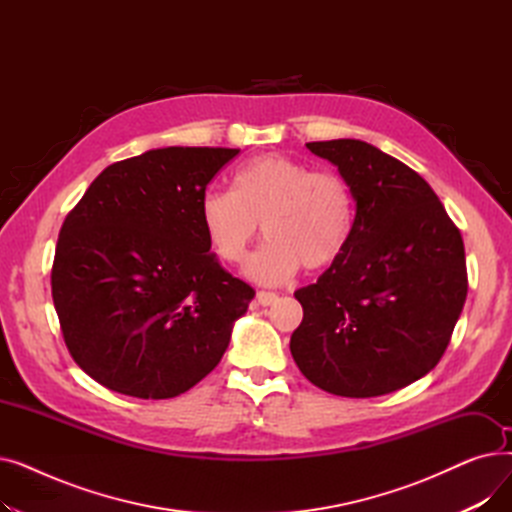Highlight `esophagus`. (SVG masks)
<instances>
[{
	"label": "esophagus",
	"mask_w": 512,
	"mask_h": 512,
	"mask_svg": "<svg viewBox=\"0 0 512 512\" xmlns=\"http://www.w3.org/2000/svg\"><path fill=\"white\" fill-rule=\"evenodd\" d=\"M255 301H257V305H261V307H270V305H274V303L278 301V294H276V292H270V290H259Z\"/></svg>",
	"instance_id": "1"
}]
</instances>
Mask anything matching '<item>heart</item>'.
Masks as SVG:
<instances>
[{"mask_svg": "<svg viewBox=\"0 0 512 512\" xmlns=\"http://www.w3.org/2000/svg\"><path fill=\"white\" fill-rule=\"evenodd\" d=\"M199 220L209 249L226 265L247 259L261 224L267 240L245 272L259 284L276 286L301 265L319 272L340 259L353 232L355 203L338 172L265 153L236 170L232 191L203 195Z\"/></svg>", "mask_w": 512, "mask_h": 512, "instance_id": "heart-1", "label": "heart"}]
</instances>
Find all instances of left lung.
<instances>
[{
	"instance_id": "1",
	"label": "left lung",
	"mask_w": 512,
	"mask_h": 512,
	"mask_svg": "<svg viewBox=\"0 0 512 512\" xmlns=\"http://www.w3.org/2000/svg\"><path fill=\"white\" fill-rule=\"evenodd\" d=\"M357 201L340 259L294 292L290 353L317 388L351 398L405 388L442 359L467 299L461 230L415 170L363 141L307 143Z\"/></svg>"
}]
</instances>
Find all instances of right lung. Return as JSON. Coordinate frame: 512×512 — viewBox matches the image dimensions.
Instances as JSON below:
<instances>
[{
    "label": "right lung",
    "mask_w": 512,
    "mask_h": 512,
    "mask_svg": "<svg viewBox=\"0 0 512 512\" xmlns=\"http://www.w3.org/2000/svg\"><path fill=\"white\" fill-rule=\"evenodd\" d=\"M238 153L166 147L116 161L66 215L51 297L72 359L101 386L172 398L224 357L255 290L209 253L199 205Z\"/></svg>",
    "instance_id": "obj_1"
}]
</instances>
